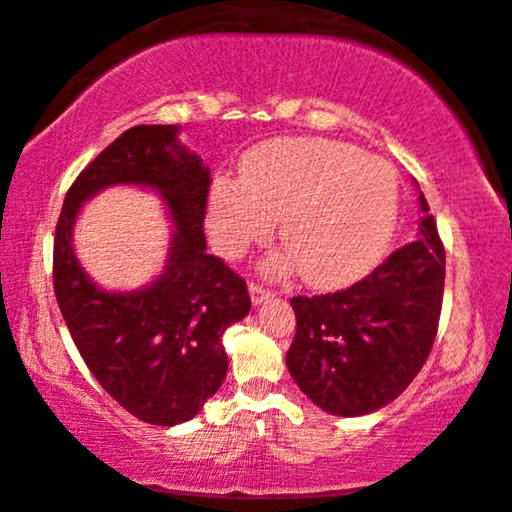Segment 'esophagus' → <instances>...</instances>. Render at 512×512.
<instances>
[{
	"mask_svg": "<svg viewBox=\"0 0 512 512\" xmlns=\"http://www.w3.org/2000/svg\"><path fill=\"white\" fill-rule=\"evenodd\" d=\"M272 295L274 293L269 291V288L260 286V283H250V298H252V303H255V305H262L264 300H269Z\"/></svg>",
	"mask_w": 512,
	"mask_h": 512,
	"instance_id": "34e87169",
	"label": "esophagus"
}]
</instances>
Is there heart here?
Returning <instances> with one entry per match:
<instances>
[{
	"instance_id": "b5f03b06",
	"label": "heart",
	"mask_w": 512,
	"mask_h": 512,
	"mask_svg": "<svg viewBox=\"0 0 512 512\" xmlns=\"http://www.w3.org/2000/svg\"><path fill=\"white\" fill-rule=\"evenodd\" d=\"M398 217L393 166L353 145L324 138H279L245 155L240 183L219 178L207 205L214 248L240 257L272 238L281 219L286 255L274 272L300 267L315 286L362 276L389 245Z\"/></svg>"
}]
</instances>
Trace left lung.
Masks as SVG:
<instances>
[{
    "instance_id": "1",
    "label": "left lung",
    "mask_w": 512,
    "mask_h": 512,
    "mask_svg": "<svg viewBox=\"0 0 512 512\" xmlns=\"http://www.w3.org/2000/svg\"><path fill=\"white\" fill-rule=\"evenodd\" d=\"M424 217L412 243L365 279L326 295H295V338L286 365L324 412L360 417L410 386L439 329L446 250L420 193Z\"/></svg>"
}]
</instances>
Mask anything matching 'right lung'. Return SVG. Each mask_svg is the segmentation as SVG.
<instances>
[{
	"mask_svg": "<svg viewBox=\"0 0 512 512\" xmlns=\"http://www.w3.org/2000/svg\"><path fill=\"white\" fill-rule=\"evenodd\" d=\"M178 126H133L80 171L54 233V293L80 357L104 391L138 420H193L226 377L221 336L250 312L248 286L207 255L209 169L178 143ZM155 187L175 219L165 272L143 292H102L70 245L79 205L102 187Z\"/></svg>",
	"mask_w": 512,
	"mask_h": 512,
	"instance_id": "add662e5",
	"label": "right lung"
}]
</instances>
